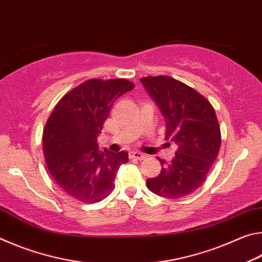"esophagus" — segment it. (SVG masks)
Returning <instances> with one entry per match:
<instances>
[{
	"mask_svg": "<svg viewBox=\"0 0 262 262\" xmlns=\"http://www.w3.org/2000/svg\"><path fill=\"white\" fill-rule=\"evenodd\" d=\"M129 158H133V159H143V158H145V155L140 152V151H130L129 152Z\"/></svg>",
	"mask_w": 262,
	"mask_h": 262,
	"instance_id": "obj_1",
	"label": "esophagus"
}]
</instances>
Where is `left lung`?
Listing matches in <instances>:
<instances>
[{"instance_id": "obj_1", "label": "left lung", "mask_w": 262, "mask_h": 262, "mask_svg": "<svg viewBox=\"0 0 262 262\" xmlns=\"http://www.w3.org/2000/svg\"><path fill=\"white\" fill-rule=\"evenodd\" d=\"M140 81L165 119V139L177 147L171 162L158 158L162 171L147 179V187L163 198L186 196L203 184L220 152L221 129L215 110L198 91L166 75Z\"/></svg>"}]
</instances>
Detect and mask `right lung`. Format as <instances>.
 <instances>
[{
  "mask_svg": "<svg viewBox=\"0 0 262 262\" xmlns=\"http://www.w3.org/2000/svg\"><path fill=\"white\" fill-rule=\"evenodd\" d=\"M133 88L126 78H92L64 95L53 110L43 129V155L52 179L69 196L96 203L112 193L128 152L99 151L97 137L114 101Z\"/></svg>",
  "mask_w": 262,
  "mask_h": 262,
  "instance_id": "right-lung-1",
  "label": "right lung"
}]
</instances>
